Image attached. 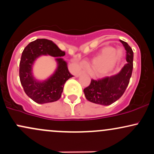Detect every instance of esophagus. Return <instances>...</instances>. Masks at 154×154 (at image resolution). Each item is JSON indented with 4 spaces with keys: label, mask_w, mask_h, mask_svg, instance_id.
<instances>
[{
    "label": "esophagus",
    "mask_w": 154,
    "mask_h": 154,
    "mask_svg": "<svg viewBox=\"0 0 154 154\" xmlns=\"http://www.w3.org/2000/svg\"><path fill=\"white\" fill-rule=\"evenodd\" d=\"M84 73H85L84 70H82V71H79V72H78V74H77V77H79V75H82V74H84Z\"/></svg>",
    "instance_id": "1"
}]
</instances>
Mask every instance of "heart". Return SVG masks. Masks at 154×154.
I'll return each instance as SVG.
<instances>
[{
  "mask_svg": "<svg viewBox=\"0 0 154 154\" xmlns=\"http://www.w3.org/2000/svg\"><path fill=\"white\" fill-rule=\"evenodd\" d=\"M124 51L122 48L114 49L111 46H106L101 48L97 56L92 59L91 65L86 63L89 68V72L95 77L103 76L114 69V67L122 59ZM82 65L85 63H82Z\"/></svg>",
  "mask_w": 154,
  "mask_h": 154,
  "instance_id": "1",
  "label": "heart"
}]
</instances>
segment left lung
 Masks as SVG:
<instances>
[{"label": "left lung", "instance_id": "8db88e82", "mask_svg": "<svg viewBox=\"0 0 154 154\" xmlns=\"http://www.w3.org/2000/svg\"><path fill=\"white\" fill-rule=\"evenodd\" d=\"M126 50L127 63L115 75L99 79H91L88 87L84 89L86 99L92 103L109 106L124 94L128 88L133 69V51L126 42L120 40Z\"/></svg>", "mask_w": 154, "mask_h": 154}]
</instances>
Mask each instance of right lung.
Here are the masks:
<instances>
[{"label":"right lung","instance_id":"right-lung-1","mask_svg":"<svg viewBox=\"0 0 154 154\" xmlns=\"http://www.w3.org/2000/svg\"><path fill=\"white\" fill-rule=\"evenodd\" d=\"M42 54L56 57L58 66L48 79L40 82L34 79L31 69L35 60ZM64 55V51L47 39H37L24 49L19 63V78L25 93L35 102L51 103L61 98L65 82L73 77L69 72L66 62L61 59Z\"/></svg>","mask_w":154,"mask_h":154}]
</instances>
